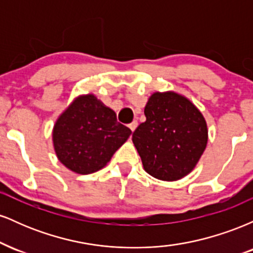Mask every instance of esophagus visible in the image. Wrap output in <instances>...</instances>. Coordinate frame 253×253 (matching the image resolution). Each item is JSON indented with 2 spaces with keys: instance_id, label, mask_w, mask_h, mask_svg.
Here are the masks:
<instances>
[{
  "instance_id": "esophagus-1",
  "label": "esophagus",
  "mask_w": 253,
  "mask_h": 253,
  "mask_svg": "<svg viewBox=\"0 0 253 253\" xmlns=\"http://www.w3.org/2000/svg\"><path fill=\"white\" fill-rule=\"evenodd\" d=\"M136 126H138V121H132V123L128 125V127L130 128V130H132V132H134Z\"/></svg>"
}]
</instances>
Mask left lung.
<instances>
[{"label":"left lung","mask_w":253,"mask_h":253,"mask_svg":"<svg viewBox=\"0 0 253 253\" xmlns=\"http://www.w3.org/2000/svg\"><path fill=\"white\" fill-rule=\"evenodd\" d=\"M146 121L132 135L144 170L157 179L178 181L199 163L208 141L207 123L189 98L156 91L144 109Z\"/></svg>","instance_id":"left-lung-1"}]
</instances>
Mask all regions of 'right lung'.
I'll return each instance as SVG.
<instances>
[{"label": "right lung", "mask_w": 253, "mask_h": 253, "mask_svg": "<svg viewBox=\"0 0 253 253\" xmlns=\"http://www.w3.org/2000/svg\"><path fill=\"white\" fill-rule=\"evenodd\" d=\"M128 127L92 94L80 95L57 119L52 130L54 152L64 167L80 175L96 172L129 138Z\"/></svg>", "instance_id": "right-lung-1"}]
</instances>
